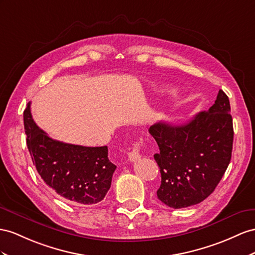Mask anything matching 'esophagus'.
Masks as SVG:
<instances>
[{"mask_svg":"<svg viewBox=\"0 0 255 255\" xmlns=\"http://www.w3.org/2000/svg\"><path fill=\"white\" fill-rule=\"evenodd\" d=\"M141 146H142V142H135L133 144V147L131 151L128 153V158L130 161H134L140 157V151H141Z\"/></svg>","mask_w":255,"mask_h":255,"instance_id":"esophagus-1","label":"esophagus"}]
</instances>
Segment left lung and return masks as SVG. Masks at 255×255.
<instances>
[{"label":"left lung","mask_w":255,"mask_h":255,"mask_svg":"<svg viewBox=\"0 0 255 255\" xmlns=\"http://www.w3.org/2000/svg\"><path fill=\"white\" fill-rule=\"evenodd\" d=\"M231 104L219 90L213 106L184 125L160 122L148 132L157 142L154 158L159 167L161 184L158 199L180 209L205 200L223 177L232 158L234 129Z\"/></svg>","instance_id":"8db88e82"}]
</instances>
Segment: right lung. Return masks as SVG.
Segmentation results:
<instances>
[{"instance_id":"obj_1","label":"right lung","mask_w":255,"mask_h":255,"mask_svg":"<svg viewBox=\"0 0 255 255\" xmlns=\"http://www.w3.org/2000/svg\"><path fill=\"white\" fill-rule=\"evenodd\" d=\"M23 124L32 161L50 188L74 204L94 205L106 197L116 169L108 157V146H82L49 138L32 119L30 102Z\"/></svg>"}]
</instances>
